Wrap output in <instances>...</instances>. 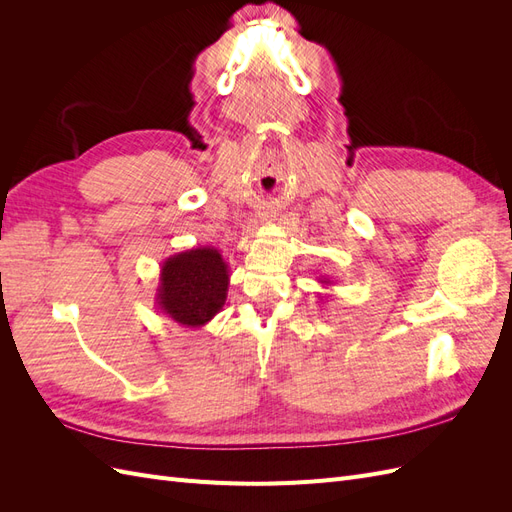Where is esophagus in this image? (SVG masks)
Returning <instances> with one entry per match:
<instances>
[{"instance_id": "esophagus-1", "label": "esophagus", "mask_w": 512, "mask_h": 512, "mask_svg": "<svg viewBox=\"0 0 512 512\" xmlns=\"http://www.w3.org/2000/svg\"><path fill=\"white\" fill-rule=\"evenodd\" d=\"M269 218H273L271 213H262V220H269Z\"/></svg>"}]
</instances>
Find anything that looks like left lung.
Listing matches in <instances>:
<instances>
[{
	"instance_id": "left-lung-1",
	"label": "left lung",
	"mask_w": 512,
	"mask_h": 512,
	"mask_svg": "<svg viewBox=\"0 0 512 512\" xmlns=\"http://www.w3.org/2000/svg\"><path fill=\"white\" fill-rule=\"evenodd\" d=\"M318 280H320V284H324V286H331V284H333V282H331V277H324V275H320Z\"/></svg>"
}]
</instances>
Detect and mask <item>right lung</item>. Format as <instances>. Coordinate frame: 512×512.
<instances>
[{"label": "right lung", "instance_id": "add662e5", "mask_svg": "<svg viewBox=\"0 0 512 512\" xmlns=\"http://www.w3.org/2000/svg\"><path fill=\"white\" fill-rule=\"evenodd\" d=\"M228 262L211 245L168 256L160 267L156 307L181 327L200 329L226 303Z\"/></svg>", "mask_w": 512, "mask_h": 512}]
</instances>
